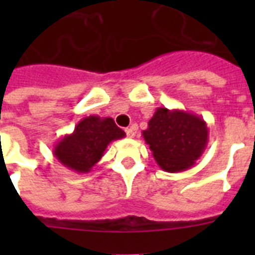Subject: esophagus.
Instances as JSON below:
<instances>
[{"instance_id": "esophagus-1", "label": "esophagus", "mask_w": 255, "mask_h": 255, "mask_svg": "<svg viewBox=\"0 0 255 255\" xmlns=\"http://www.w3.org/2000/svg\"><path fill=\"white\" fill-rule=\"evenodd\" d=\"M126 135H128V138H134L135 136V130L132 128H129V129H126Z\"/></svg>"}]
</instances>
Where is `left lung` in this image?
<instances>
[{"mask_svg": "<svg viewBox=\"0 0 255 255\" xmlns=\"http://www.w3.org/2000/svg\"><path fill=\"white\" fill-rule=\"evenodd\" d=\"M159 167L167 172L189 170L208 143V128L200 116L158 107L141 132Z\"/></svg>", "mask_w": 255, "mask_h": 255, "instance_id": "1", "label": "left lung"}]
</instances>
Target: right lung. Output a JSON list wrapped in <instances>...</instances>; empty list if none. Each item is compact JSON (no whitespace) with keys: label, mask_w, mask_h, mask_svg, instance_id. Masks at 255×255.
Listing matches in <instances>:
<instances>
[{"label":"right lung","mask_w":255,"mask_h":255,"mask_svg":"<svg viewBox=\"0 0 255 255\" xmlns=\"http://www.w3.org/2000/svg\"><path fill=\"white\" fill-rule=\"evenodd\" d=\"M125 135L111 117L88 116L55 144L53 155L69 170L88 173L102 158L108 144Z\"/></svg>","instance_id":"obj_1"}]
</instances>
